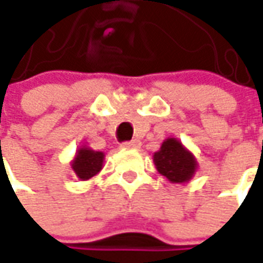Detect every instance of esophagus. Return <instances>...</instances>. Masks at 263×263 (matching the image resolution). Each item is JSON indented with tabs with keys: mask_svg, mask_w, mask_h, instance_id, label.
I'll return each instance as SVG.
<instances>
[{
	"mask_svg": "<svg viewBox=\"0 0 263 263\" xmlns=\"http://www.w3.org/2000/svg\"><path fill=\"white\" fill-rule=\"evenodd\" d=\"M141 142L137 141V139H132V141H126V142H122V146L124 148H139Z\"/></svg>",
	"mask_w": 263,
	"mask_h": 263,
	"instance_id": "esophagus-1",
	"label": "esophagus"
}]
</instances>
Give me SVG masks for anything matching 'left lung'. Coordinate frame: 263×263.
<instances>
[{"mask_svg": "<svg viewBox=\"0 0 263 263\" xmlns=\"http://www.w3.org/2000/svg\"><path fill=\"white\" fill-rule=\"evenodd\" d=\"M154 162L159 174L166 176L171 182H186L196 170V161L194 155L182 146L179 141L168 138L155 152Z\"/></svg>", "mask_w": 263, "mask_h": 263, "instance_id": "obj_1", "label": "left lung"}]
</instances>
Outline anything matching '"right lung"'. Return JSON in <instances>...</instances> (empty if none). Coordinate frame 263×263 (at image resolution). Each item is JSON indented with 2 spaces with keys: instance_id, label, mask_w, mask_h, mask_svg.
<instances>
[{
  "instance_id": "1",
  "label": "right lung",
  "mask_w": 263,
  "mask_h": 263,
  "mask_svg": "<svg viewBox=\"0 0 263 263\" xmlns=\"http://www.w3.org/2000/svg\"><path fill=\"white\" fill-rule=\"evenodd\" d=\"M104 162V154L98 151L88 149V148H81L77 152V157L72 161V170L75 171L77 176L85 181L97 175L102 168Z\"/></svg>"
}]
</instances>
